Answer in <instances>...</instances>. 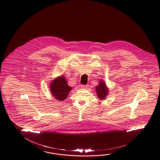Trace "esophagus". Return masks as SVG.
<instances>
[{
    "instance_id": "obj_1",
    "label": "esophagus",
    "mask_w": 160,
    "mask_h": 160,
    "mask_svg": "<svg viewBox=\"0 0 160 160\" xmlns=\"http://www.w3.org/2000/svg\"><path fill=\"white\" fill-rule=\"evenodd\" d=\"M88 87V85H81V88L82 89H87Z\"/></svg>"
}]
</instances>
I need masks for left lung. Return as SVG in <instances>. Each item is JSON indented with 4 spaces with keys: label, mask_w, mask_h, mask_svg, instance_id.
I'll use <instances>...</instances> for the list:
<instances>
[{
    "label": "left lung",
    "mask_w": 160,
    "mask_h": 160,
    "mask_svg": "<svg viewBox=\"0 0 160 160\" xmlns=\"http://www.w3.org/2000/svg\"><path fill=\"white\" fill-rule=\"evenodd\" d=\"M95 90L97 96L101 100H105L106 97L109 94V88L105 84V81L100 80L99 84L95 87Z\"/></svg>",
    "instance_id": "1"
}]
</instances>
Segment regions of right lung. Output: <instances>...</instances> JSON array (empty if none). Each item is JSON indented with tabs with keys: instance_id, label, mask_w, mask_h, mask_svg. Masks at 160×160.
I'll return each instance as SVG.
<instances>
[{
	"instance_id": "add662e5",
	"label": "right lung",
	"mask_w": 160,
	"mask_h": 160,
	"mask_svg": "<svg viewBox=\"0 0 160 160\" xmlns=\"http://www.w3.org/2000/svg\"><path fill=\"white\" fill-rule=\"evenodd\" d=\"M49 85L52 97L58 101L65 100L72 89V87L68 85L65 77L62 75L51 81Z\"/></svg>"
}]
</instances>
